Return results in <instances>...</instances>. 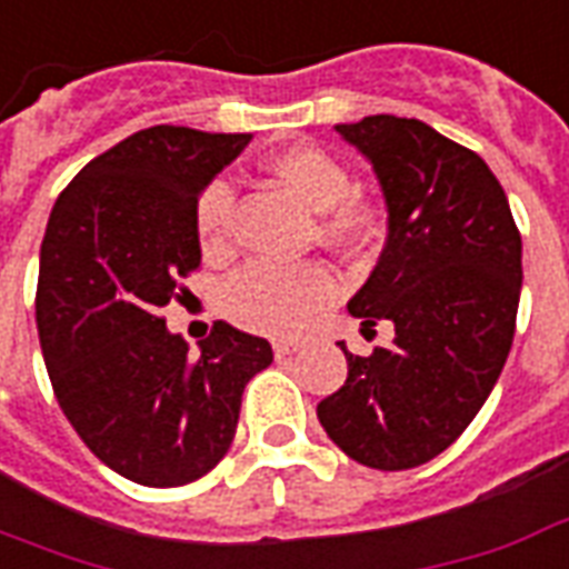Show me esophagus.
I'll return each instance as SVG.
<instances>
[{
  "label": "esophagus",
  "mask_w": 569,
  "mask_h": 569,
  "mask_svg": "<svg viewBox=\"0 0 569 569\" xmlns=\"http://www.w3.org/2000/svg\"><path fill=\"white\" fill-rule=\"evenodd\" d=\"M298 349H301V343H296V340H277V343H273V356H277V359H286V356H292Z\"/></svg>",
  "instance_id": "1"
}]
</instances>
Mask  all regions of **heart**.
Wrapping results in <instances>:
<instances>
[{
    "mask_svg": "<svg viewBox=\"0 0 569 569\" xmlns=\"http://www.w3.org/2000/svg\"><path fill=\"white\" fill-rule=\"evenodd\" d=\"M268 171L307 208L319 210L317 238L331 250L359 252L380 234V208L352 192L347 166L322 147H286L268 159ZM231 217L234 187L226 178L208 180L196 201V238L204 256L217 259L229 252ZM335 296L338 277L322 262H250L222 286V310L250 331L296 335Z\"/></svg>",
    "mask_w": 569,
    "mask_h": 569,
    "instance_id": "heart-1",
    "label": "heart"
}]
</instances>
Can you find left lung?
Instances as JSON below:
<instances>
[{
	"label": "left lung",
	"mask_w": 569,
	"mask_h": 569,
	"mask_svg": "<svg viewBox=\"0 0 569 569\" xmlns=\"http://www.w3.org/2000/svg\"><path fill=\"white\" fill-rule=\"evenodd\" d=\"M338 132L368 156L389 204V238L349 301L389 347L347 352V382L317 416L352 461L410 470L465 435L516 335L521 234L503 187L473 150L422 120L377 113ZM377 335V331H373Z\"/></svg>",
	"instance_id": "1"
}]
</instances>
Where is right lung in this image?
Returning <instances> with one entry per match:
<instances>
[{"mask_svg": "<svg viewBox=\"0 0 569 569\" xmlns=\"http://www.w3.org/2000/svg\"><path fill=\"white\" fill-rule=\"evenodd\" d=\"M250 134L150 126L62 189L38 264L36 322L50 386L92 456L138 486L196 482L229 452L243 386L271 343L213 322L201 356L162 307L199 271L196 201Z\"/></svg>", "mask_w": 569, "mask_h": 569, "instance_id": "obj_1", "label": "right lung"}]
</instances>
